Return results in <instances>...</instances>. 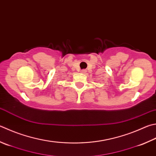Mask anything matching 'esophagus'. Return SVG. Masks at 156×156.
<instances>
[{"instance_id":"obj_1","label":"esophagus","mask_w":156,"mask_h":156,"mask_svg":"<svg viewBox=\"0 0 156 156\" xmlns=\"http://www.w3.org/2000/svg\"><path fill=\"white\" fill-rule=\"evenodd\" d=\"M86 72V70H84V69L81 70V73H85Z\"/></svg>"}]
</instances>
